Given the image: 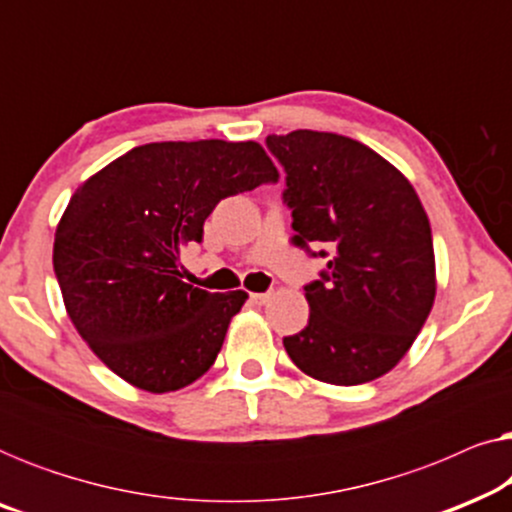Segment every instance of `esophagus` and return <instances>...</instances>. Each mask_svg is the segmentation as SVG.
I'll return each instance as SVG.
<instances>
[{"instance_id":"esophagus-1","label":"esophagus","mask_w":512,"mask_h":512,"mask_svg":"<svg viewBox=\"0 0 512 512\" xmlns=\"http://www.w3.org/2000/svg\"><path fill=\"white\" fill-rule=\"evenodd\" d=\"M270 298H272V293L268 291V293H251V300H254L256 305H265V303H270Z\"/></svg>"}]
</instances>
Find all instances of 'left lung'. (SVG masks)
Returning <instances> with one entry per match:
<instances>
[{
    "instance_id": "left-lung-1",
    "label": "left lung",
    "mask_w": 512,
    "mask_h": 512,
    "mask_svg": "<svg viewBox=\"0 0 512 512\" xmlns=\"http://www.w3.org/2000/svg\"><path fill=\"white\" fill-rule=\"evenodd\" d=\"M265 144L286 172L293 244H324L328 256L286 354L319 382L377 380L408 354L436 300L429 216L410 181L356 139L293 130Z\"/></svg>"
}]
</instances>
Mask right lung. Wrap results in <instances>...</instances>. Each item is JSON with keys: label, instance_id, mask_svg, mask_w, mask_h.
<instances>
[{"label": "right lung", "instance_id": "right-lung-1", "mask_svg": "<svg viewBox=\"0 0 512 512\" xmlns=\"http://www.w3.org/2000/svg\"><path fill=\"white\" fill-rule=\"evenodd\" d=\"M261 144L153 142L83 181L55 230L53 268L72 324L132 387L167 394L212 368L249 296L181 282L179 256L228 195L277 181Z\"/></svg>", "mask_w": 512, "mask_h": 512}]
</instances>
